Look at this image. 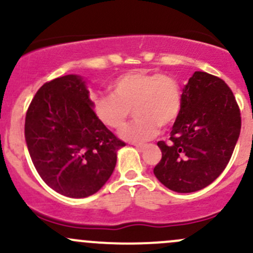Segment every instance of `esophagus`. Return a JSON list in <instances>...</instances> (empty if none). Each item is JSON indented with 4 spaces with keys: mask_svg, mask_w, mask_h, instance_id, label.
Listing matches in <instances>:
<instances>
[{
    "mask_svg": "<svg viewBox=\"0 0 253 253\" xmlns=\"http://www.w3.org/2000/svg\"><path fill=\"white\" fill-rule=\"evenodd\" d=\"M136 148L138 150H144L145 149V145L144 144H136Z\"/></svg>",
    "mask_w": 253,
    "mask_h": 253,
    "instance_id": "esophagus-1",
    "label": "esophagus"
}]
</instances>
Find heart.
<instances>
[{
  "label": "heart",
  "instance_id": "heart-1",
  "mask_svg": "<svg viewBox=\"0 0 253 253\" xmlns=\"http://www.w3.org/2000/svg\"><path fill=\"white\" fill-rule=\"evenodd\" d=\"M96 119L112 129H121L131 109L134 121L121 131L129 142H145L155 137L160 127H169L182 108V93L170 76L136 70L120 76L112 84V95H99L91 100Z\"/></svg>",
  "mask_w": 253,
  "mask_h": 253
}]
</instances>
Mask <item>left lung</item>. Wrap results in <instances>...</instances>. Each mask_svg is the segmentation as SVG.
I'll list each match as a JSON object with an SVG mask.
<instances>
[{
	"mask_svg": "<svg viewBox=\"0 0 253 253\" xmlns=\"http://www.w3.org/2000/svg\"><path fill=\"white\" fill-rule=\"evenodd\" d=\"M240 129V108L228 84L195 72L182 90V108L169 143L158 142L163 155L154 175L175 192L202 190L226 168Z\"/></svg>",
	"mask_w": 253,
	"mask_h": 253,
	"instance_id": "1",
	"label": "left lung"
}]
</instances>
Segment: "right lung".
<instances>
[{"label": "right lung", "mask_w": 253, "mask_h": 253, "mask_svg": "<svg viewBox=\"0 0 253 253\" xmlns=\"http://www.w3.org/2000/svg\"><path fill=\"white\" fill-rule=\"evenodd\" d=\"M25 141L38 174L63 196L83 198L98 192L126 143L104 126L93 111L79 76L46 82L25 115Z\"/></svg>", "instance_id": "1"}]
</instances>
